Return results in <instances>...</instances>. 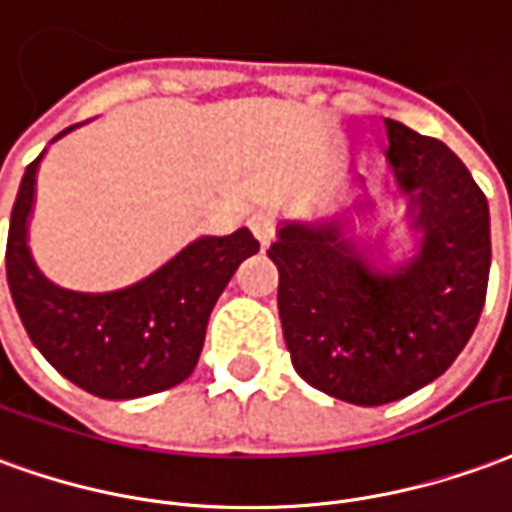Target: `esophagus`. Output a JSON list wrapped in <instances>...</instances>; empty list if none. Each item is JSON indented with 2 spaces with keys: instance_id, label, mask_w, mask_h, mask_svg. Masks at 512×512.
Masks as SVG:
<instances>
[{
  "instance_id": "obj_1",
  "label": "esophagus",
  "mask_w": 512,
  "mask_h": 512,
  "mask_svg": "<svg viewBox=\"0 0 512 512\" xmlns=\"http://www.w3.org/2000/svg\"><path fill=\"white\" fill-rule=\"evenodd\" d=\"M250 231H253V237L262 242V248H267V245H270L275 237L273 217L262 215V212H259V215H253L250 217Z\"/></svg>"
}]
</instances>
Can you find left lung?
<instances>
[{"label": "left lung", "mask_w": 512, "mask_h": 512, "mask_svg": "<svg viewBox=\"0 0 512 512\" xmlns=\"http://www.w3.org/2000/svg\"><path fill=\"white\" fill-rule=\"evenodd\" d=\"M394 190L408 201L413 250L389 262L383 237L358 245L353 215L281 220L267 256L278 267V314L292 366L308 386L353 405H386L444 375L477 328L491 215L466 165L441 140L386 118Z\"/></svg>", "instance_id": "1"}]
</instances>
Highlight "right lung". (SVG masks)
Segmentation results:
<instances>
[{
  "label": "right lung",
  "instance_id": "right-lung-1",
  "mask_svg": "<svg viewBox=\"0 0 512 512\" xmlns=\"http://www.w3.org/2000/svg\"><path fill=\"white\" fill-rule=\"evenodd\" d=\"M43 154L21 179L7 231V286L24 331L63 378L101 400H134L179 386L198 364L217 297L259 242L248 228L226 237L204 234L154 273L121 289L76 292L57 286L41 273L30 250Z\"/></svg>",
  "mask_w": 512,
  "mask_h": 512
}]
</instances>
